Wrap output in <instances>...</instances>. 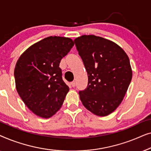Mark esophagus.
<instances>
[{"label": "esophagus", "mask_w": 151, "mask_h": 151, "mask_svg": "<svg viewBox=\"0 0 151 151\" xmlns=\"http://www.w3.org/2000/svg\"><path fill=\"white\" fill-rule=\"evenodd\" d=\"M71 86H73V87H75V86H76V82L75 81H73L71 83Z\"/></svg>", "instance_id": "esophagus-1"}]
</instances>
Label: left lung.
<instances>
[{
  "instance_id": "left-lung-1",
  "label": "left lung",
  "mask_w": 151,
  "mask_h": 151,
  "mask_svg": "<svg viewBox=\"0 0 151 151\" xmlns=\"http://www.w3.org/2000/svg\"><path fill=\"white\" fill-rule=\"evenodd\" d=\"M74 42L88 74L80 100L92 113L106 116L121 104L131 83L129 57L119 45L100 36L84 35Z\"/></svg>"
}]
</instances>
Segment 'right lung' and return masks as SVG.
I'll return each instance as SVG.
<instances>
[{
    "label": "right lung",
    "mask_w": 151,
    "mask_h": 151,
    "mask_svg": "<svg viewBox=\"0 0 151 151\" xmlns=\"http://www.w3.org/2000/svg\"><path fill=\"white\" fill-rule=\"evenodd\" d=\"M74 45L71 38L49 36L29 47L14 69L16 87L24 104L43 118L53 116L63 104L69 88L59 67Z\"/></svg>",
    "instance_id": "1"
}]
</instances>
